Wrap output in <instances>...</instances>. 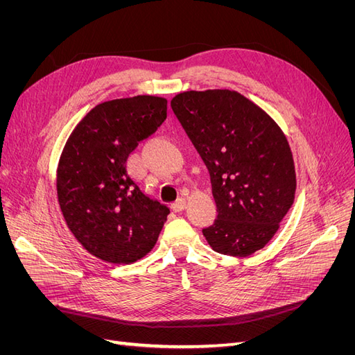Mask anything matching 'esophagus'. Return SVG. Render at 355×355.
Returning <instances> with one entry per match:
<instances>
[{"label":"esophagus","instance_id":"obj_1","mask_svg":"<svg viewBox=\"0 0 355 355\" xmlns=\"http://www.w3.org/2000/svg\"><path fill=\"white\" fill-rule=\"evenodd\" d=\"M185 207H187L185 198H179V200H176L173 204H171V209H173L175 211H182Z\"/></svg>","mask_w":355,"mask_h":355}]
</instances>
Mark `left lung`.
Wrapping results in <instances>:
<instances>
[{"mask_svg":"<svg viewBox=\"0 0 355 355\" xmlns=\"http://www.w3.org/2000/svg\"><path fill=\"white\" fill-rule=\"evenodd\" d=\"M171 110L210 173L218 219L202 230L207 243L240 257L263 249L295 200V163L283 130L227 89L179 93Z\"/></svg>","mask_w":355,"mask_h":355,"instance_id":"obj_1","label":"left lung"}]
</instances>
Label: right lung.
Returning a JSON list of instances; mask_svg holds the SVG:
<instances>
[{
	"instance_id": "add662e5",
	"label": "right lung",
	"mask_w": 355,
	"mask_h": 355,
	"mask_svg": "<svg viewBox=\"0 0 355 355\" xmlns=\"http://www.w3.org/2000/svg\"><path fill=\"white\" fill-rule=\"evenodd\" d=\"M167 116V101L135 96L99 103L73 128L58 166V200L73 237L90 254L133 263L151 252L170 209L146 196L127 158Z\"/></svg>"
}]
</instances>
